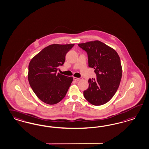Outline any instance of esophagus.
I'll use <instances>...</instances> for the list:
<instances>
[{"label":"esophagus","instance_id":"esophagus-1","mask_svg":"<svg viewBox=\"0 0 149 149\" xmlns=\"http://www.w3.org/2000/svg\"><path fill=\"white\" fill-rule=\"evenodd\" d=\"M74 80L75 81H80V80H82V78L81 77H74Z\"/></svg>","mask_w":149,"mask_h":149}]
</instances>
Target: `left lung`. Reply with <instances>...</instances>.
I'll return each instance as SVG.
<instances>
[{
	"label": "left lung",
	"instance_id": "8db88e82",
	"mask_svg": "<svg viewBox=\"0 0 149 149\" xmlns=\"http://www.w3.org/2000/svg\"><path fill=\"white\" fill-rule=\"evenodd\" d=\"M87 52L88 67L94 68L96 79H89V86L84 91L88 102L95 106L105 104L113 97L119 86L122 68L120 59L112 48L100 41L79 43Z\"/></svg>",
	"mask_w": 149,
	"mask_h": 149
}]
</instances>
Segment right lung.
I'll list each match as a JSON object with an SVG mask.
<instances>
[{
    "label": "right lung",
    "instance_id": "1",
    "mask_svg": "<svg viewBox=\"0 0 149 149\" xmlns=\"http://www.w3.org/2000/svg\"><path fill=\"white\" fill-rule=\"evenodd\" d=\"M74 44H53L43 48L29 63L28 80L32 90L42 101L56 104L65 97L73 78L56 73L67 52Z\"/></svg>",
    "mask_w": 149,
    "mask_h": 149
}]
</instances>
